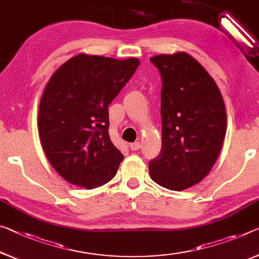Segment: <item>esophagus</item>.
Returning <instances> with one entry per match:
<instances>
[{
  "mask_svg": "<svg viewBox=\"0 0 259 259\" xmlns=\"http://www.w3.org/2000/svg\"><path fill=\"white\" fill-rule=\"evenodd\" d=\"M130 148H131V150H139V149L141 148V143L139 142V141L131 143V145H130Z\"/></svg>",
  "mask_w": 259,
  "mask_h": 259,
  "instance_id": "obj_1",
  "label": "esophagus"
}]
</instances>
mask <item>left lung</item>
<instances>
[{"mask_svg":"<svg viewBox=\"0 0 259 259\" xmlns=\"http://www.w3.org/2000/svg\"><path fill=\"white\" fill-rule=\"evenodd\" d=\"M162 78V148L149 162L152 180L182 191L212 169L224 142L225 103L214 79L188 53L150 58Z\"/></svg>","mask_w":259,"mask_h":259,"instance_id":"8db88e82","label":"left lung"}]
</instances>
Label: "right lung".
I'll return each mask as SVG.
<instances>
[{"instance_id":"1","label":"right lung","mask_w":259,"mask_h":259,"mask_svg":"<svg viewBox=\"0 0 259 259\" xmlns=\"http://www.w3.org/2000/svg\"><path fill=\"white\" fill-rule=\"evenodd\" d=\"M138 59L78 54L47 83L39 104V137L51 165L67 182L95 189L110 182L122 154L109 135V105L130 81Z\"/></svg>"}]
</instances>
